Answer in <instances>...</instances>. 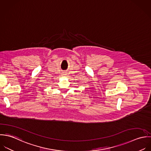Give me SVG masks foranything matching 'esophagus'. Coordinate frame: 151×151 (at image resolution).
<instances>
[{"label": "esophagus", "mask_w": 151, "mask_h": 151, "mask_svg": "<svg viewBox=\"0 0 151 151\" xmlns=\"http://www.w3.org/2000/svg\"><path fill=\"white\" fill-rule=\"evenodd\" d=\"M62 75H63V76H65V73H63Z\"/></svg>", "instance_id": "esophagus-1"}]
</instances>
